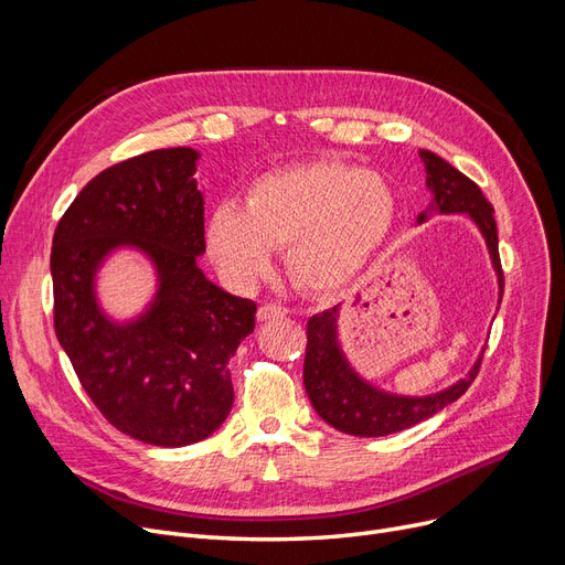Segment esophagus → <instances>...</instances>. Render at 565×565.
<instances>
[{
    "label": "esophagus",
    "instance_id": "34e87169",
    "mask_svg": "<svg viewBox=\"0 0 565 565\" xmlns=\"http://www.w3.org/2000/svg\"><path fill=\"white\" fill-rule=\"evenodd\" d=\"M286 316V309L281 305H275V302H267L263 307H258L256 311V318L260 322H267V320H277V318H284Z\"/></svg>",
    "mask_w": 565,
    "mask_h": 565
}]
</instances>
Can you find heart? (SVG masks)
I'll return each mask as SVG.
<instances>
[{
  "label": "heart",
  "mask_w": 565,
  "mask_h": 565,
  "mask_svg": "<svg viewBox=\"0 0 565 565\" xmlns=\"http://www.w3.org/2000/svg\"><path fill=\"white\" fill-rule=\"evenodd\" d=\"M394 222L396 196L380 173L311 162L263 173L249 185L245 205H215L205 243L233 284L256 281L273 267V247H288L295 281L334 290L364 270Z\"/></svg>",
  "instance_id": "1"
}]
</instances>
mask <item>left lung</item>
I'll return each instance as SVG.
<instances>
[{"instance_id":"1","label":"left lung","mask_w":565,"mask_h":565,"mask_svg":"<svg viewBox=\"0 0 565 565\" xmlns=\"http://www.w3.org/2000/svg\"><path fill=\"white\" fill-rule=\"evenodd\" d=\"M419 156L426 167V185L433 192V201L426 207V213L417 217V224H424L433 213L469 215V220L479 226L481 235L486 237L501 295L503 273L499 260L492 203L483 196L477 183L469 181L465 173H460L447 160H441L430 151H419ZM339 309L341 305L316 313L307 322L305 390L313 409L318 412V417L341 433L358 437H382L417 426L439 409L458 401L479 373L483 352L465 377L437 394L401 396L384 392L364 380L348 362L339 343Z\"/></svg>"}]
</instances>
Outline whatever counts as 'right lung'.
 <instances>
[{"mask_svg": "<svg viewBox=\"0 0 565 565\" xmlns=\"http://www.w3.org/2000/svg\"><path fill=\"white\" fill-rule=\"evenodd\" d=\"M194 148H160L100 171L52 241L54 332L103 417L156 447H188L228 417V360L254 332L256 305L205 279L203 194ZM118 248L152 260L157 295L130 321L109 319L95 279Z\"/></svg>", "mask_w": 565, "mask_h": 565, "instance_id": "obj_1", "label": "right lung"}]
</instances>
